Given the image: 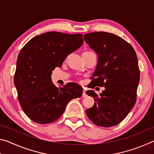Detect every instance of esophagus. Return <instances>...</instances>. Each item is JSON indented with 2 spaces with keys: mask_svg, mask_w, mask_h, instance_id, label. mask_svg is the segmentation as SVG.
I'll return each instance as SVG.
<instances>
[{
  "mask_svg": "<svg viewBox=\"0 0 154 154\" xmlns=\"http://www.w3.org/2000/svg\"><path fill=\"white\" fill-rule=\"evenodd\" d=\"M87 95H86V94H85V91L83 90V94H82V96L83 97H85V96H86Z\"/></svg>",
  "mask_w": 154,
  "mask_h": 154,
  "instance_id": "esophagus-1",
  "label": "esophagus"
}]
</instances>
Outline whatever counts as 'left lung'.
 Masks as SVG:
<instances>
[{
	"label": "left lung",
	"instance_id": "8db88e82",
	"mask_svg": "<svg viewBox=\"0 0 154 154\" xmlns=\"http://www.w3.org/2000/svg\"><path fill=\"white\" fill-rule=\"evenodd\" d=\"M84 41L98 55L92 75L94 85L105 87L100 94L94 90L86 94L94 104L85 112L98 126H114L124 120L137 100L140 71L134 49L123 38L114 34L94 32L85 34Z\"/></svg>",
	"mask_w": 154,
	"mask_h": 154
}]
</instances>
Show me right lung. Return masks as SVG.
Returning <instances> with one entry per match:
<instances>
[{
	"mask_svg": "<svg viewBox=\"0 0 154 154\" xmlns=\"http://www.w3.org/2000/svg\"><path fill=\"white\" fill-rule=\"evenodd\" d=\"M82 34L48 32L36 36L20 52L14 75L18 100L25 114L36 123L46 124L58 119L72 99L83 90L77 83L56 87L51 74L66 57L83 45Z\"/></svg>",
	"mask_w": 154,
	"mask_h": 154,
	"instance_id": "obj_1",
	"label": "right lung"
}]
</instances>
